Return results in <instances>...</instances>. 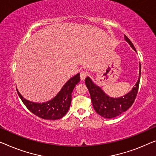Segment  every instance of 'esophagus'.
I'll use <instances>...</instances> for the list:
<instances>
[{
  "label": "esophagus",
  "mask_w": 156,
  "mask_h": 156,
  "mask_svg": "<svg viewBox=\"0 0 156 156\" xmlns=\"http://www.w3.org/2000/svg\"><path fill=\"white\" fill-rule=\"evenodd\" d=\"M87 71H81L80 73V79L82 80H84L85 78L87 77Z\"/></svg>",
  "instance_id": "1"
}]
</instances>
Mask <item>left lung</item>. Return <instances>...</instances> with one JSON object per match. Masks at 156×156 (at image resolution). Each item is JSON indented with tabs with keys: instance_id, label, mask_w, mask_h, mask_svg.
Returning a JSON list of instances; mask_svg holds the SVG:
<instances>
[{
	"instance_id": "left-lung-1",
	"label": "left lung",
	"mask_w": 156,
	"mask_h": 156,
	"mask_svg": "<svg viewBox=\"0 0 156 156\" xmlns=\"http://www.w3.org/2000/svg\"><path fill=\"white\" fill-rule=\"evenodd\" d=\"M125 38L130 46L136 51L134 45L129 39L124 34ZM141 75V64L139 68V78L136 82L135 87L131 92L120 98H111L107 96L100 87L95 85L89 77L85 79V85L91 97L93 107L99 115L106 118H112L126 111L133 104L135 100L139 90V81Z\"/></svg>"
}]
</instances>
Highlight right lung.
Segmentation results:
<instances>
[{
	"mask_svg": "<svg viewBox=\"0 0 156 156\" xmlns=\"http://www.w3.org/2000/svg\"><path fill=\"white\" fill-rule=\"evenodd\" d=\"M79 81L80 74L78 73L67 81L54 99L42 104L34 103L26 100L23 98L17 90V91L26 107L34 115L45 120H57L66 115L69 111L71 102L72 92Z\"/></svg>",
	"mask_w": 156,
	"mask_h": 156,
	"instance_id": "add662e5",
	"label": "right lung"
}]
</instances>
